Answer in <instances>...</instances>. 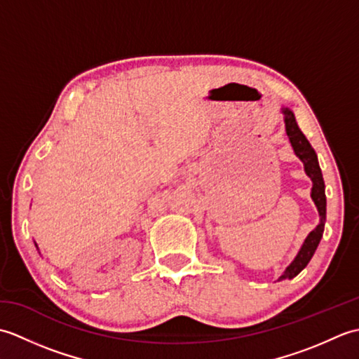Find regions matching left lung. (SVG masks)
I'll list each match as a JSON object with an SVG mask.
<instances>
[{"instance_id":"left-lung-1","label":"left lung","mask_w":359,"mask_h":359,"mask_svg":"<svg viewBox=\"0 0 359 359\" xmlns=\"http://www.w3.org/2000/svg\"><path fill=\"white\" fill-rule=\"evenodd\" d=\"M280 112H282V116H284L285 133L288 135L290 144H292L296 157L304 163V171H306V174L311 180L310 197H311V201L315 202L318 215H319V224L307 234L306 241L302 242V245H301L299 251H297V255L294 256L293 261L290 262V265L284 270V273H282L278 278V280H284V279H293L294 276H297V274L306 269L307 264L310 262V259L313 257L319 242H321L323 233H324L327 201H325V185H324L323 172H321V168H319L318 156H316L315 149L311 148L310 142L306 139V135L302 134L299 126H297V121L294 118L293 111L287 108V106H282Z\"/></svg>"}]
</instances>
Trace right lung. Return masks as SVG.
Instances as JSON below:
<instances>
[{
	"mask_svg": "<svg viewBox=\"0 0 359 359\" xmlns=\"http://www.w3.org/2000/svg\"><path fill=\"white\" fill-rule=\"evenodd\" d=\"M35 247H36V243H35ZM36 250H38V247H36Z\"/></svg>",
	"mask_w": 359,
	"mask_h": 359,
	"instance_id": "obj_1",
	"label": "right lung"
}]
</instances>
